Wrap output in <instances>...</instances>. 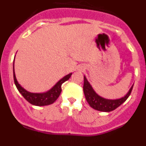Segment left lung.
<instances>
[{
  "instance_id": "obj_1",
  "label": "left lung",
  "mask_w": 146,
  "mask_h": 146,
  "mask_svg": "<svg viewBox=\"0 0 146 146\" xmlns=\"http://www.w3.org/2000/svg\"><path fill=\"white\" fill-rule=\"evenodd\" d=\"M132 88H133V86L130 88L128 93L121 99H107L100 96L95 92L91 85L89 83L88 80L86 79V76H84L83 91H84L86 100L91 108L96 110H99V111L110 112L116 109L128 99V97L131 94Z\"/></svg>"
}]
</instances>
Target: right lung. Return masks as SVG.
Here are the masks:
<instances>
[{
	"label": "right lung",
	"instance_id": "right-lung-1",
	"mask_svg": "<svg viewBox=\"0 0 146 146\" xmlns=\"http://www.w3.org/2000/svg\"><path fill=\"white\" fill-rule=\"evenodd\" d=\"M14 64H15V61H14ZM13 74H14V80H15V86H16L19 92L23 95V97L25 98L28 102L31 103V104H33V105L45 106V105L52 104L56 101V99L58 98L60 93H61V85L70 78L72 73L67 74L62 79H60L52 88L47 91V92L38 93H38H31L29 91H27L25 89L23 88L19 84V82L17 80L16 76H15L14 64H13Z\"/></svg>",
	"mask_w": 146,
	"mask_h": 146
}]
</instances>
